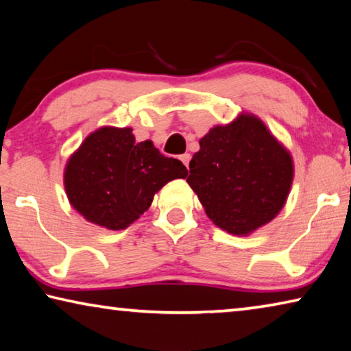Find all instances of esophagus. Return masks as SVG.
Segmentation results:
<instances>
[{"mask_svg": "<svg viewBox=\"0 0 351 351\" xmlns=\"http://www.w3.org/2000/svg\"><path fill=\"white\" fill-rule=\"evenodd\" d=\"M181 161L184 162V165H186V167L189 169V161H190V153H184V154H181Z\"/></svg>", "mask_w": 351, "mask_h": 351, "instance_id": "obj_1", "label": "esophagus"}]
</instances>
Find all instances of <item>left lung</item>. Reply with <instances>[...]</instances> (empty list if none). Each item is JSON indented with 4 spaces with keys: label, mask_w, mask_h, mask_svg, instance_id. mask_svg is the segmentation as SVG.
<instances>
[{
    "label": "left lung",
    "mask_w": 351,
    "mask_h": 351,
    "mask_svg": "<svg viewBox=\"0 0 351 351\" xmlns=\"http://www.w3.org/2000/svg\"><path fill=\"white\" fill-rule=\"evenodd\" d=\"M189 167L187 182L206 215L239 237L251 235L280 213L294 178L288 148L246 111L210 128Z\"/></svg>",
    "instance_id": "1"
}]
</instances>
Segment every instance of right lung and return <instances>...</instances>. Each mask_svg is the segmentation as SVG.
Here are the masks:
<instances>
[{
    "instance_id": "add662e5",
    "label": "right lung",
    "mask_w": 351,
    "mask_h": 351,
    "mask_svg": "<svg viewBox=\"0 0 351 351\" xmlns=\"http://www.w3.org/2000/svg\"><path fill=\"white\" fill-rule=\"evenodd\" d=\"M180 159L152 141L136 142L133 128L100 127L68 158L63 171L71 207L100 228L122 230L148 210L165 184L186 178Z\"/></svg>"
}]
</instances>
